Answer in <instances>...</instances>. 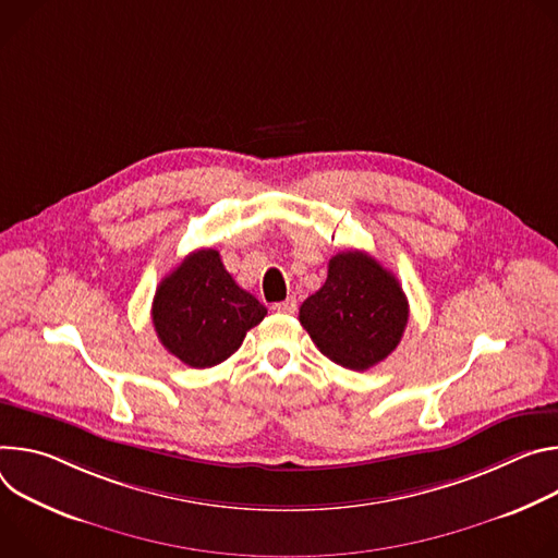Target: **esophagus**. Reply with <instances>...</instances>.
Segmentation results:
<instances>
[{
	"mask_svg": "<svg viewBox=\"0 0 558 558\" xmlns=\"http://www.w3.org/2000/svg\"><path fill=\"white\" fill-rule=\"evenodd\" d=\"M275 313H281V315H294L296 313V299L294 296H288L286 301H279L272 305Z\"/></svg>",
	"mask_w": 558,
	"mask_h": 558,
	"instance_id": "1",
	"label": "esophagus"
}]
</instances>
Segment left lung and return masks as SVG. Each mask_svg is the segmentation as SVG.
<instances>
[{
    "mask_svg": "<svg viewBox=\"0 0 558 558\" xmlns=\"http://www.w3.org/2000/svg\"><path fill=\"white\" fill-rule=\"evenodd\" d=\"M408 317L399 279L361 251L335 255L326 283L299 307V322L315 345L356 373L377 365L399 345Z\"/></svg>",
    "mask_w": 558,
    "mask_h": 558,
    "instance_id": "left-lung-1",
    "label": "left lung"
}]
</instances>
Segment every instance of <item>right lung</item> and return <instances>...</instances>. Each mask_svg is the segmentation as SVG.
<instances>
[{
    "label": "right lung",
    "instance_id": "right-lung-1",
    "mask_svg": "<svg viewBox=\"0 0 558 558\" xmlns=\"http://www.w3.org/2000/svg\"><path fill=\"white\" fill-rule=\"evenodd\" d=\"M266 315V305L236 286L213 247L185 257L157 286L153 299L161 345L191 367L226 361Z\"/></svg>",
    "mask_w": 558,
    "mask_h": 558
}]
</instances>
